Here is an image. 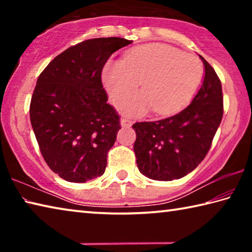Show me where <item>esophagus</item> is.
Instances as JSON below:
<instances>
[{
    "label": "esophagus",
    "instance_id": "1",
    "mask_svg": "<svg viewBox=\"0 0 252 252\" xmlns=\"http://www.w3.org/2000/svg\"><path fill=\"white\" fill-rule=\"evenodd\" d=\"M120 122H121L122 126H132V121L130 120L129 118H122Z\"/></svg>",
    "mask_w": 252,
    "mask_h": 252
}]
</instances>
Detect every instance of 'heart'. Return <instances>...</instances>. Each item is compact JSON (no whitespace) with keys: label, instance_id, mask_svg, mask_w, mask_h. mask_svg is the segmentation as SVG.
Masks as SVG:
<instances>
[{"label":"heart","instance_id":"b5f03b06","mask_svg":"<svg viewBox=\"0 0 252 252\" xmlns=\"http://www.w3.org/2000/svg\"><path fill=\"white\" fill-rule=\"evenodd\" d=\"M203 76L198 57L169 45H147L127 53L122 61L105 65L103 84L114 104H120L136 89L141 92L122 103L120 109L141 116L151 108L160 116L182 110L197 92Z\"/></svg>","mask_w":252,"mask_h":252}]
</instances>
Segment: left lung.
Here are the masks:
<instances>
[{"label":"left lung","mask_w":252,"mask_h":252,"mask_svg":"<svg viewBox=\"0 0 252 252\" xmlns=\"http://www.w3.org/2000/svg\"><path fill=\"white\" fill-rule=\"evenodd\" d=\"M200 58L204 79L191 103L176 116L132 126L136 133V164L152 180L171 181L193 171L210 150L222 120L221 81L215 69Z\"/></svg>","instance_id":"1"}]
</instances>
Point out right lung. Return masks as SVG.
Listing matches in <instances>:
<instances>
[{"mask_svg": "<svg viewBox=\"0 0 252 252\" xmlns=\"http://www.w3.org/2000/svg\"><path fill=\"white\" fill-rule=\"evenodd\" d=\"M131 43L122 37L80 42L55 57L36 81L30 104L34 134L46 164L66 181L83 183L105 171L121 126L106 103L102 69Z\"/></svg>", "mask_w": 252, "mask_h": 252, "instance_id": "obj_1", "label": "right lung"}]
</instances>
